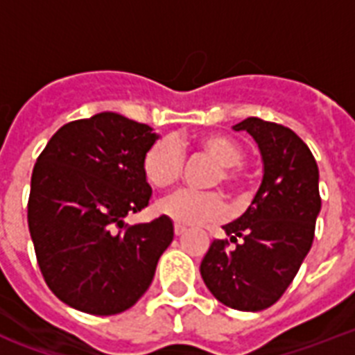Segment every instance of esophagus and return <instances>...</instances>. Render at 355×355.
<instances>
[{
    "instance_id": "34e87169",
    "label": "esophagus",
    "mask_w": 355,
    "mask_h": 355,
    "mask_svg": "<svg viewBox=\"0 0 355 355\" xmlns=\"http://www.w3.org/2000/svg\"><path fill=\"white\" fill-rule=\"evenodd\" d=\"M186 232V227H182V225H175V234H177V236H182V234Z\"/></svg>"
}]
</instances>
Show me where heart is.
<instances>
[{
  "label": "heart",
  "instance_id": "heart-1",
  "mask_svg": "<svg viewBox=\"0 0 355 355\" xmlns=\"http://www.w3.org/2000/svg\"><path fill=\"white\" fill-rule=\"evenodd\" d=\"M195 147L219 164V171L214 177V182H223L228 189L236 191L239 188L237 166L243 162L241 147L234 139L221 134H205L197 138ZM141 167L147 182L155 188L164 189L180 178L184 156L173 139H158L145 150ZM158 211L178 225H200V223L219 221L227 211V205L221 195L216 191L180 189L160 200Z\"/></svg>",
  "mask_w": 355,
  "mask_h": 355
}]
</instances>
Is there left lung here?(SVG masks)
I'll return each instance as SVG.
<instances>
[{
	"mask_svg": "<svg viewBox=\"0 0 355 355\" xmlns=\"http://www.w3.org/2000/svg\"><path fill=\"white\" fill-rule=\"evenodd\" d=\"M232 128L247 130L258 144L263 178L247 210L223 227L236 247L216 239L200 261V276L228 308L261 311L286 293L311 248L319 167L308 145L284 125L247 118Z\"/></svg>",
	"mask_w": 355,
	"mask_h": 355,
	"instance_id": "1",
	"label": "left lung"
}]
</instances>
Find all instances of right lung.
<instances>
[{
	"label": "right lung",
	"instance_id": "obj_1",
	"mask_svg": "<svg viewBox=\"0 0 355 355\" xmlns=\"http://www.w3.org/2000/svg\"><path fill=\"white\" fill-rule=\"evenodd\" d=\"M158 134L116 112L66 123L33 169L27 206L31 239L44 280L64 304L85 313H121L149 289L173 241L162 216L128 227L149 205L145 150Z\"/></svg>",
	"mask_w": 355,
	"mask_h": 355
}]
</instances>
